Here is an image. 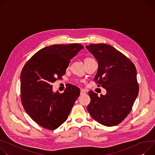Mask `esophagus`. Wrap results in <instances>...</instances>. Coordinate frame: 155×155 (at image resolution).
<instances>
[{"mask_svg": "<svg viewBox=\"0 0 155 155\" xmlns=\"http://www.w3.org/2000/svg\"><path fill=\"white\" fill-rule=\"evenodd\" d=\"M86 94H87V93H86L85 90H81V91H80V95H85Z\"/></svg>", "mask_w": 155, "mask_h": 155, "instance_id": "esophagus-1", "label": "esophagus"}]
</instances>
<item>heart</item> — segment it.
<instances>
[{
    "instance_id": "heart-1",
    "label": "heart",
    "mask_w": 155,
    "mask_h": 155,
    "mask_svg": "<svg viewBox=\"0 0 155 155\" xmlns=\"http://www.w3.org/2000/svg\"><path fill=\"white\" fill-rule=\"evenodd\" d=\"M94 60V59L91 58H90V57H87V58H85V60H84V63L88 62V61H91V60Z\"/></svg>"
}]
</instances>
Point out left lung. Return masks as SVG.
<instances>
[{
	"label": "left lung",
	"instance_id": "left-lung-1",
	"mask_svg": "<svg viewBox=\"0 0 155 155\" xmlns=\"http://www.w3.org/2000/svg\"><path fill=\"white\" fill-rule=\"evenodd\" d=\"M86 48L97 59L98 87L107 90L105 95L90 90L87 110L92 118L107 127L117 125L130 113L139 91L137 69L132 61L111 45L98 44Z\"/></svg>",
	"mask_w": 155,
	"mask_h": 155
}]
</instances>
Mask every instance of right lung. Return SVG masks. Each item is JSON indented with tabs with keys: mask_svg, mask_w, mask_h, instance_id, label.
<instances>
[{
	"mask_svg": "<svg viewBox=\"0 0 155 155\" xmlns=\"http://www.w3.org/2000/svg\"><path fill=\"white\" fill-rule=\"evenodd\" d=\"M84 46L53 45L40 49L24 66L20 74V98L27 114L37 124L54 130L64 123L80 95L70 84L64 92L54 93L51 83L65 74L70 59Z\"/></svg>",
	"mask_w": 155,
	"mask_h": 155,
	"instance_id": "1",
	"label": "right lung"
}]
</instances>
